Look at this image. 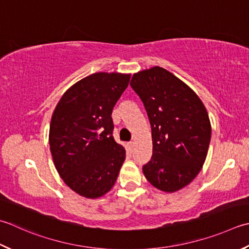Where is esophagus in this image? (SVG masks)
<instances>
[{
	"label": "esophagus",
	"instance_id": "1",
	"mask_svg": "<svg viewBox=\"0 0 249 249\" xmlns=\"http://www.w3.org/2000/svg\"><path fill=\"white\" fill-rule=\"evenodd\" d=\"M128 145H129V148H130V150H133V148H134V142H131V141H130V142L128 143Z\"/></svg>",
	"mask_w": 249,
	"mask_h": 249
}]
</instances>
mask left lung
<instances>
[{
	"instance_id": "1",
	"label": "left lung",
	"mask_w": 249,
	"mask_h": 249,
	"mask_svg": "<svg viewBox=\"0 0 249 249\" xmlns=\"http://www.w3.org/2000/svg\"><path fill=\"white\" fill-rule=\"evenodd\" d=\"M130 86L152 128L153 154L142 167L144 176L162 191H178L205 162L212 136L205 107L188 85L160 67L136 73Z\"/></svg>"
}]
</instances>
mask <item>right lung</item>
Listing matches in <instances>:
<instances>
[{
	"mask_svg": "<svg viewBox=\"0 0 249 249\" xmlns=\"http://www.w3.org/2000/svg\"><path fill=\"white\" fill-rule=\"evenodd\" d=\"M129 74L94 73L68 89L53 111L50 145L63 181L82 196H102L114 186L125 149L113 138L112 110Z\"/></svg>",
	"mask_w": 249,
	"mask_h": 249,
	"instance_id": "right-lung-1",
	"label": "right lung"
}]
</instances>
